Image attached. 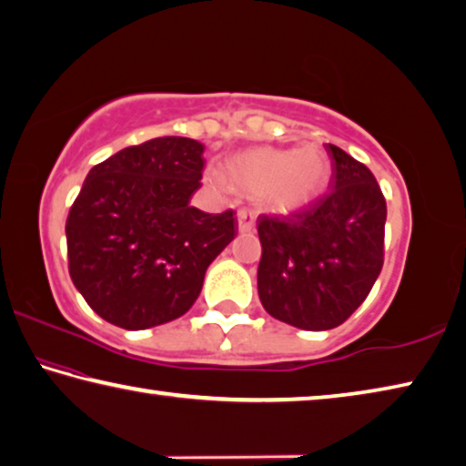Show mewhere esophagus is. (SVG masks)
<instances>
[{
    "label": "esophagus",
    "mask_w": 466,
    "mask_h": 466,
    "mask_svg": "<svg viewBox=\"0 0 466 466\" xmlns=\"http://www.w3.org/2000/svg\"><path fill=\"white\" fill-rule=\"evenodd\" d=\"M238 227H239L241 233H249L251 228L256 227V215H254V212L248 210V208H241L238 212Z\"/></svg>",
    "instance_id": "esophagus-1"
}]
</instances>
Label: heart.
<instances>
[{
  "mask_svg": "<svg viewBox=\"0 0 466 466\" xmlns=\"http://www.w3.org/2000/svg\"><path fill=\"white\" fill-rule=\"evenodd\" d=\"M331 176L329 155L321 147L299 149L254 147L225 163V176L208 169L204 177L210 186L231 184L238 190L259 196L266 207L279 212H295L309 207L323 194Z\"/></svg>",
  "mask_w": 466,
  "mask_h": 466,
  "instance_id": "heart-1",
  "label": "heart"
}]
</instances>
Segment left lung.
Here are the masks:
<instances>
[{"label": "left lung", "instance_id": "8db88e82", "mask_svg": "<svg viewBox=\"0 0 466 466\" xmlns=\"http://www.w3.org/2000/svg\"><path fill=\"white\" fill-rule=\"evenodd\" d=\"M329 192L289 217H258V295L274 319L325 331L344 323L382 270L387 202L372 171L328 145Z\"/></svg>", "mask_w": 466, "mask_h": 466}]
</instances>
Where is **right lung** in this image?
Instances as JSON below:
<instances>
[{"label": "right lung", "mask_w": 466, "mask_h": 466, "mask_svg": "<svg viewBox=\"0 0 466 466\" xmlns=\"http://www.w3.org/2000/svg\"><path fill=\"white\" fill-rule=\"evenodd\" d=\"M202 153L194 138L159 137L89 169L65 233L71 280L102 319L137 331L182 317L238 235L233 210L190 207Z\"/></svg>", "instance_id": "right-lung-1"}]
</instances>
